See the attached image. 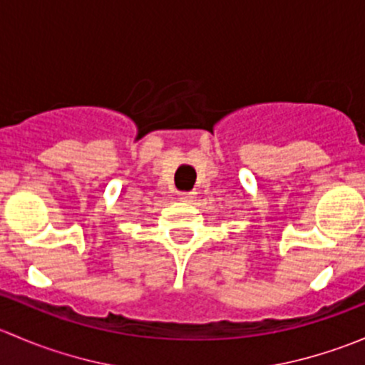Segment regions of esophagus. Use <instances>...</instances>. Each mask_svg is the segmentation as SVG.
I'll return each mask as SVG.
<instances>
[{"label": "esophagus", "mask_w": 365, "mask_h": 365, "mask_svg": "<svg viewBox=\"0 0 365 365\" xmlns=\"http://www.w3.org/2000/svg\"><path fill=\"white\" fill-rule=\"evenodd\" d=\"M178 197L182 201H185V203H190V201H194V197H196V192H180Z\"/></svg>", "instance_id": "1"}]
</instances>
